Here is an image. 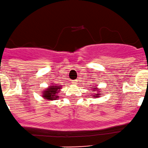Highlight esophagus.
Returning a JSON list of instances; mask_svg holds the SVG:
<instances>
[{"instance_id":"34e87169","label":"esophagus","mask_w":148,"mask_h":148,"mask_svg":"<svg viewBox=\"0 0 148 148\" xmlns=\"http://www.w3.org/2000/svg\"><path fill=\"white\" fill-rule=\"evenodd\" d=\"M77 82H78V81H77V80H74V81L72 82V83L74 84H77Z\"/></svg>"}]
</instances>
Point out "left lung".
I'll return each mask as SVG.
<instances>
[{
    "instance_id": "left-lung-1",
    "label": "left lung",
    "mask_w": 148,
    "mask_h": 148,
    "mask_svg": "<svg viewBox=\"0 0 148 148\" xmlns=\"http://www.w3.org/2000/svg\"><path fill=\"white\" fill-rule=\"evenodd\" d=\"M92 88V92H95V91H97V94H95V95H93L94 97H100V95H102V92H101V90L99 89H97V88L96 87V86H93Z\"/></svg>"
}]
</instances>
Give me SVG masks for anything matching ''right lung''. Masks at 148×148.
<instances>
[{"label":"right lung","instance_id":"right-lung-1","mask_svg":"<svg viewBox=\"0 0 148 148\" xmlns=\"http://www.w3.org/2000/svg\"><path fill=\"white\" fill-rule=\"evenodd\" d=\"M61 88H62L61 85L52 84L51 86L46 88L45 90L42 91V92H41L42 97L44 99H47V100H56V99H58L59 97L58 93L60 91Z\"/></svg>","mask_w":148,"mask_h":148}]
</instances>
